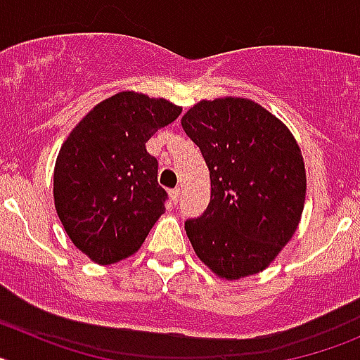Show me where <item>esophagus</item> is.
<instances>
[{
	"instance_id": "1",
	"label": "esophagus",
	"mask_w": 360,
	"mask_h": 360,
	"mask_svg": "<svg viewBox=\"0 0 360 360\" xmlns=\"http://www.w3.org/2000/svg\"><path fill=\"white\" fill-rule=\"evenodd\" d=\"M169 195H171V202L174 203V205H178V202H180V189H171L169 191Z\"/></svg>"
}]
</instances>
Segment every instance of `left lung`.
<instances>
[{"instance_id": "left-lung-1", "label": "left lung", "mask_w": 360, "mask_h": 360, "mask_svg": "<svg viewBox=\"0 0 360 360\" xmlns=\"http://www.w3.org/2000/svg\"><path fill=\"white\" fill-rule=\"evenodd\" d=\"M182 128L211 176L207 209L186 221L196 256L225 279L262 272L294 236L304 207L307 173L294 135L240 97L200 101Z\"/></svg>"}]
</instances>
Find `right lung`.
<instances>
[{
    "label": "right lung",
    "mask_w": 360,
    "mask_h": 360,
    "mask_svg": "<svg viewBox=\"0 0 360 360\" xmlns=\"http://www.w3.org/2000/svg\"><path fill=\"white\" fill-rule=\"evenodd\" d=\"M165 98L120 91L98 103L72 129L53 169V202L73 245L98 265L141 249L167 193L146 142L176 120Z\"/></svg>",
    "instance_id": "add662e5"
}]
</instances>
